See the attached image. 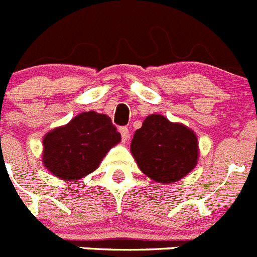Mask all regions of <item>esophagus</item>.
<instances>
[{
    "mask_svg": "<svg viewBox=\"0 0 257 257\" xmlns=\"http://www.w3.org/2000/svg\"><path fill=\"white\" fill-rule=\"evenodd\" d=\"M119 133H121L122 140H123V142H127L128 138H130V130H128L126 126H122L119 127Z\"/></svg>",
    "mask_w": 257,
    "mask_h": 257,
    "instance_id": "esophagus-1",
    "label": "esophagus"
}]
</instances>
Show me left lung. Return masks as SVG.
Wrapping results in <instances>:
<instances>
[{"mask_svg": "<svg viewBox=\"0 0 257 257\" xmlns=\"http://www.w3.org/2000/svg\"><path fill=\"white\" fill-rule=\"evenodd\" d=\"M131 153L139 169L157 183H176L187 176L198 161L196 134L161 114L145 118L134 134Z\"/></svg>", "mask_w": 257, "mask_h": 257, "instance_id": "8db88e82", "label": "left lung"}]
</instances>
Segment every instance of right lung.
<instances>
[{
	"label": "right lung",
	"mask_w": 257,
	"mask_h": 257,
	"mask_svg": "<svg viewBox=\"0 0 257 257\" xmlns=\"http://www.w3.org/2000/svg\"><path fill=\"white\" fill-rule=\"evenodd\" d=\"M119 142L121 134L108 115L83 112L45 135L42 162L59 179L78 180L95 171Z\"/></svg>",
	"instance_id": "1"
}]
</instances>
